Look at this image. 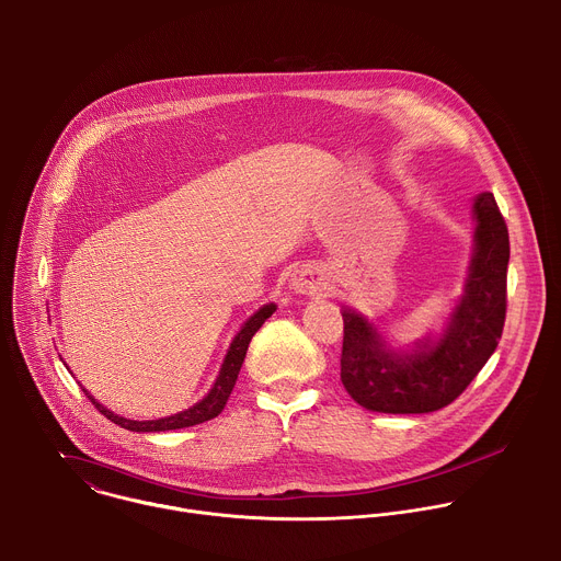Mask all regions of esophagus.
I'll list each match as a JSON object with an SVG mask.
<instances>
[{"mask_svg": "<svg viewBox=\"0 0 561 561\" xmlns=\"http://www.w3.org/2000/svg\"><path fill=\"white\" fill-rule=\"evenodd\" d=\"M293 286H295V290L308 293V295L322 290V282H319L312 273H297L293 279Z\"/></svg>", "mask_w": 561, "mask_h": 561, "instance_id": "34e87169", "label": "esophagus"}]
</instances>
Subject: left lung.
Returning a JSON list of instances; mask_svg holds the SVG:
<instances>
[{
  "instance_id": "1",
  "label": "left lung",
  "mask_w": 561,
  "mask_h": 561,
  "mask_svg": "<svg viewBox=\"0 0 561 561\" xmlns=\"http://www.w3.org/2000/svg\"><path fill=\"white\" fill-rule=\"evenodd\" d=\"M474 255L466 295L446 333L413 351H392L364 317L344 310L342 383L375 413H433L466 390L495 353L506 322L508 228L493 193L474 199Z\"/></svg>"
}]
</instances>
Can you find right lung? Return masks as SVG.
<instances>
[{"instance_id":"right-lung-1","label":"right lung","mask_w":561,"mask_h":561,"mask_svg":"<svg viewBox=\"0 0 561 561\" xmlns=\"http://www.w3.org/2000/svg\"><path fill=\"white\" fill-rule=\"evenodd\" d=\"M275 312V304H266L264 308H260L249 322L242 327V331L237 333V337L232 340L230 348H228V355L224 359V366L219 370V377L213 386V390L202 399L199 404H195L193 409L188 411H182L178 415H171V417H164V420H150V422H135V420H124L115 413H111L108 409H104L100 402H95V399L89 394V399L93 402V407L106 417L111 420L113 424L126 428V431H135V433H159V431H175V428H188V426H195V424H202V422H208L213 417H217L226 402L230 397V390L237 381V375H239V368H242L244 364V357H247V351H249V344L253 340V335L262 329V324L266 322V319Z\"/></svg>"}]
</instances>
